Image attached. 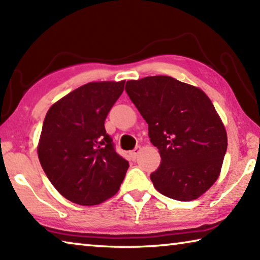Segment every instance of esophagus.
<instances>
[{
	"mask_svg": "<svg viewBox=\"0 0 260 260\" xmlns=\"http://www.w3.org/2000/svg\"><path fill=\"white\" fill-rule=\"evenodd\" d=\"M141 149H142L141 147H136L133 151H131V155H132V157H133V158H136V157H138V155H139L140 151H141Z\"/></svg>",
	"mask_w": 260,
	"mask_h": 260,
	"instance_id": "1",
	"label": "esophagus"
}]
</instances>
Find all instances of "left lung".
Segmentation results:
<instances>
[{
	"mask_svg": "<svg viewBox=\"0 0 260 260\" xmlns=\"http://www.w3.org/2000/svg\"><path fill=\"white\" fill-rule=\"evenodd\" d=\"M126 91L161 158L153 187L177 201L199 199L217 181L227 150L225 125L209 96L167 76L129 80Z\"/></svg>",
	"mask_w": 260,
	"mask_h": 260,
	"instance_id": "left-lung-1",
	"label": "left lung"
}]
</instances>
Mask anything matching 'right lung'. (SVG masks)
Masks as SVG:
<instances>
[{
	"label": "right lung",
	"instance_id": "1",
	"mask_svg": "<svg viewBox=\"0 0 260 260\" xmlns=\"http://www.w3.org/2000/svg\"><path fill=\"white\" fill-rule=\"evenodd\" d=\"M125 80L96 81L74 89L48 110L38 156L48 179L65 199L98 205L116 195L128 169L104 121Z\"/></svg>",
	"mask_w": 260,
	"mask_h": 260
}]
</instances>
